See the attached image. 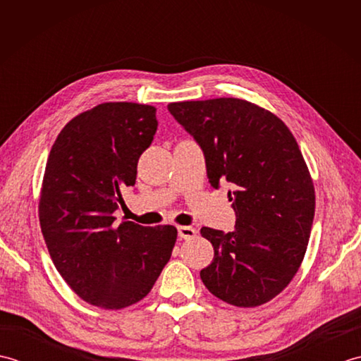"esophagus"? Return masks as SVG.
Returning <instances> with one entry per match:
<instances>
[{"label": "esophagus", "instance_id": "34e87169", "mask_svg": "<svg viewBox=\"0 0 361 361\" xmlns=\"http://www.w3.org/2000/svg\"><path fill=\"white\" fill-rule=\"evenodd\" d=\"M178 235L180 239H194L197 235V229L192 226H178Z\"/></svg>", "mask_w": 361, "mask_h": 361}]
</instances>
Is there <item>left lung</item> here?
Masks as SVG:
<instances>
[{"label":"left lung","instance_id":"1","mask_svg":"<svg viewBox=\"0 0 361 361\" xmlns=\"http://www.w3.org/2000/svg\"><path fill=\"white\" fill-rule=\"evenodd\" d=\"M200 144L211 186L229 183L235 229L203 226L214 247L200 278L214 296L257 307L286 288L301 267L315 216V188L299 145L283 122L245 99L167 105Z\"/></svg>","mask_w":361,"mask_h":361}]
</instances>
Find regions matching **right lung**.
I'll list each match as a JSON object with an SVG mask.
<instances>
[{
    "label": "right lung",
    "instance_id": "1",
    "mask_svg": "<svg viewBox=\"0 0 361 361\" xmlns=\"http://www.w3.org/2000/svg\"><path fill=\"white\" fill-rule=\"evenodd\" d=\"M157 127L155 106L99 104L68 122L46 161L38 202L46 247L74 293L96 307L141 301L171 259L175 226H116L113 216Z\"/></svg>",
    "mask_w": 361,
    "mask_h": 361
}]
</instances>
